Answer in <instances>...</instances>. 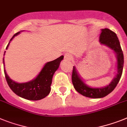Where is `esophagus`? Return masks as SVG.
Segmentation results:
<instances>
[{
	"label": "esophagus",
	"instance_id": "obj_1",
	"mask_svg": "<svg viewBox=\"0 0 127 127\" xmlns=\"http://www.w3.org/2000/svg\"><path fill=\"white\" fill-rule=\"evenodd\" d=\"M64 60L66 61H71L72 59V55H70V54H66L64 55Z\"/></svg>",
	"mask_w": 127,
	"mask_h": 127
}]
</instances>
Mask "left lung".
Segmentation results:
<instances>
[{"mask_svg": "<svg viewBox=\"0 0 127 127\" xmlns=\"http://www.w3.org/2000/svg\"><path fill=\"white\" fill-rule=\"evenodd\" d=\"M99 41L101 44L107 46L116 52L118 59V73L116 77L108 86L104 88H90L84 83L77 74L75 68L73 66L72 74V81L73 87L79 93L84 96L90 98L103 97L111 93L120 81L123 72L124 57L120 41L116 33L107 28L101 30Z\"/></svg>", "mask_w": 127, "mask_h": 127, "instance_id": "8db88e82", "label": "left lung"}]
</instances>
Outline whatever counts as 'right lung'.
Returning <instances> with one entry per match:
<instances>
[{"mask_svg":"<svg viewBox=\"0 0 127 127\" xmlns=\"http://www.w3.org/2000/svg\"><path fill=\"white\" fill-rule=\"evenodd\" d=\"M19 33L20 32L16 33L10 39V41L16 35L19 34ZM9 44V42L6 49L7 48ZM63 56L62 55L59 58L56 59L55 60L47 63L42 68V70L35 79L25 83H17L13 81L7 75L6 70L4 68V74L7 85L15 94L21 97L24 98L26 99L33 101L42 99L47 96L50 92V86L52 84L53 75L55 71L58 69L61 61L63 59ZM3 63L4 67V59Z\"/></svg>","mask_w":127,"mask_h":127,"instance_id":"add662e5","label":"right lung"}]
</instances>
